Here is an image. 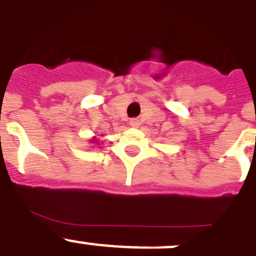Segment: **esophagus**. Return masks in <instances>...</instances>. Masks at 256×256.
<instances>
[{
	"mask_svg": "<svg viewBox=\"0 0 256 256\" xmlns=\"http://www.w3.org/2000/svg\"><path fill=\"white\" fill-rule=\"evenodd\" d=\"M130 125L131 126H134V128H136L138 125H139V120H136V118H132L130 121Z\"/></svg>",
	"mask_w": 256,
	"mask_h": 256,
	"instance_id": "1",
	"label": "esophagus"
}]
</instances>
